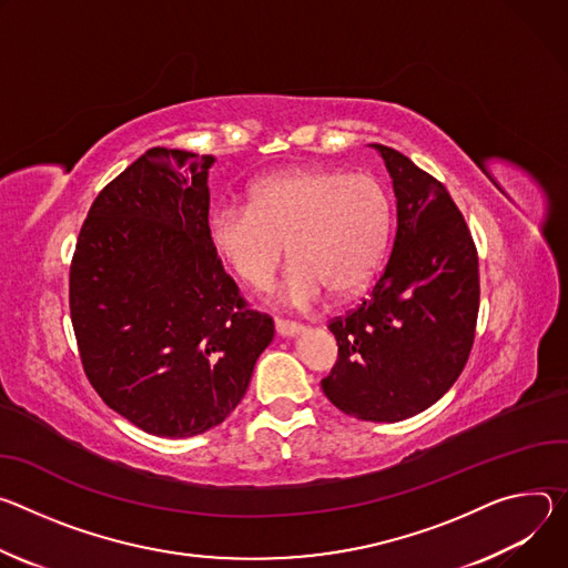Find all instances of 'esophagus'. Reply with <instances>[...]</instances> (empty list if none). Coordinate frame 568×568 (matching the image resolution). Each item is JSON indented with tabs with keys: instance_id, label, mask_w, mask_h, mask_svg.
Wrapping results in <instances>:
<instances>
[{
	"instance_id": "1",
	"label": "esophagus",
	"mask_w": 568,
	"mask_h": 568,
	"mask_svg": "<svg viewBox=\"0 0 568 568\" xmlns=\"http://www.w3.org/2000/svg\"><path fill=\"white\" fill-rule=\"evenodd\" d=\"M275 332L282 336V338H293L302 332V325L297 323H288V321H275Z\"/></svg>"
}]
</instances>
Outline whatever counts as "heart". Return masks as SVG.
<instances>
[{
    "label": "heart",
    "mask_w": 568,
    "mask_h": 568,
    "mask_svg": "<svg viewBox=\"0 0 568 568\" xmlns=\"http://www.w3.org/2000/svg\"><path fill=\"white\" fill-rule=\"evenodd\" d=\"M390 199L365 173L300 166L266 175L247 205H221L207 234L216 255L252 288H266L286 243L293 262L277 302L308 306L329 288L352 295L379 268L390 236Z\"/></svg>",
    "instance_id": "obj_1"
}]
</instances>
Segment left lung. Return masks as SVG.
<instances>
[{
    "instance_id": "left-lung-1",
    "label": "left lung",
    "mask_w": 568,
    "mask_h": 568,
    "mask_svg": "<svg viewBox=\"0 0 568 568\" xmlns=\"http://www.w3.org/2000/svg\"><path fill=\"white\" fill-rule=\"evenodd\" d=\"M397 199L390 260L363 304L329 332L338 361L323 393L345 415L402 422L443 397L460 376L478 316V255L443 182L384 144Z\"/></svg>"
}]
</instances>
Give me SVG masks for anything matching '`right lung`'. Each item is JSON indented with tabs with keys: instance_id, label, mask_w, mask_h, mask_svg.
Instances as JSON below:
<instances>
[{
	"instance_id": "add662e5",
	"label": "right lung",
	"mask_w": 568,
	"mask_h": 568,
	"mask_svg": "<svg viewBox=\"0 0 568 568\" xmlns=\"http://www.w3.org/2000/svg\"><path fill=\"white\" fill-rule=\"evenodd\" d=\"M212 155L151 149L92 203L70 311L99 397L158 437H194L243 399L275 336L210 243Z\"/></svg>"
}]
</instances>
